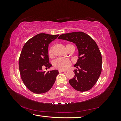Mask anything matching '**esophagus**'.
Wrapping results in <instances>:
<instances>
[{
    "label": "esophagus",
    "mask_w": 121,
    "mask_h": 121,
    "mask_svg": "<svg viewBox=\"0 0 121 121\" xmlns=\"http://www.w3.org/2000/svg\"><path fill=\"white\" fill-rule=\"evenodd\" d=\"M67 71H65V70H61V69H59L58 70V72H59V73H61V72H66Z\"/></svg>",
    "instance_id": "esophagus-1"
}]
</instances>
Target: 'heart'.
I'll list each match as a JSON object with an SVG mask.
<instances>
[{
	"label": "heart",
	"instance_id": "obj_1",
	"mask_svg": "<svg viewBox=\"0 0 121 121\" xmlns=\"http://www.w3.org/2000/svg\"><path fill=\"white\" fill-rule=\"evenodd\" d=\"M71 45V44H67L66 46ZM48 56L49 57H52L53 56V51L52 48L51 47L48 50ZM71 65V61L65 58H59L53 61V65L54 67L58 69H61V70H65L67 69Z\"/></svg>",
	"mask_w": 121,
	"mask_h": 121
}]
</instances>
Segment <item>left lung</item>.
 I'll return each instance as SVG.
<instances>
[{"label": "left lung", "instance_id": "left-lung-1", "mask_svg": "<svg viewBox=\"0 0 121 121\" xmlns=\"http://www.w3.org/2000/svg\"><path fill=\"white\" fill-rule=\"evenodd\" d=\"M59 39L75 43L78 49V59L74 67V77L69 80L70 85L79 91L91 89L97 82L101 72L102 57L96 43L82 32L60 35Z\"/></svg>", "mask_w": 121, "mask_h": 121}]
</instances>
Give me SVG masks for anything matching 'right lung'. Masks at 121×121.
Here are the masks:
<instances>
[{"instance_id": "1", "label": "right lung", "mask_w": 121, "mask_h": 121, "mask_svg": "<svg viewBox=\"0 0 121 121\" xmlns=\"http://www.w3.org/2000/svg\"><path fill=\"white\" fill-rule=\"evenodd\" d=\"M58 35L38 34L28 40L23 47L19 61L20 75L25 85L32 92L45 93L56 81L58 71L45 73L42 68L52 66L49 61L48 45Z\"/></svg>"}]
</instances>
